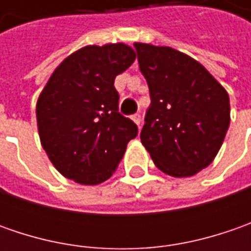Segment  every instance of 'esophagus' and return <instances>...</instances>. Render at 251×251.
I'll return each mask as SVG.
<instances>
[{"mask_svg": "<svg viewBox=\"0 0 251 251\" xmlns=\"http://www.w3.org/2000/svg\"><path fill=\"white\" fill-rule=\"evenodd\" d=\"M131 120L134 121L138 127H141V121H142L141 120V114H134V116L131 117Z\"/></svg>", "mask_w": 251, "mask_h": 251, "instance_id": "34e87169", "label": "esophagus"}]
</instances>
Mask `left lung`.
Wrapping results in <instances>:
<instances>
[{"mask_svg":"<svg viewBox=\"0 0 251 251\" xmlns=\"http://www.w3.org/2000/svg\"><path fill=\"white\" fill-rule=\"evenodd\" d=\"M134 47L151 93L141 142L163 173L194 176L211 165L225 140L229 95L187 54L148 43Z\"/></svg>","mask_w":251,"mask_h":251,"instance_id":"obj_1","label":"left lung"}]
</instances>
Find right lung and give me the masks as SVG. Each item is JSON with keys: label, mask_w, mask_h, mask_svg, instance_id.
I'll return each instance as SVG.
<instances>
[{"label": "right lung", "mask_w": 251, "mask_h": 251, "mask_svg": "<svg viewBox=\"0 0 251 251\" xmlns=\"http://www.w3.org/2000/svg\"><path fill=\"white\" fill-rule=\"evenodd\" d=\"M135 57L124 43L85 46L54 70L39 95L40 142L64 177L83 186L106 181L137 137V126L119 113L114 88Z\"/></svg>", "instance_id": "1"}]
</instances>
